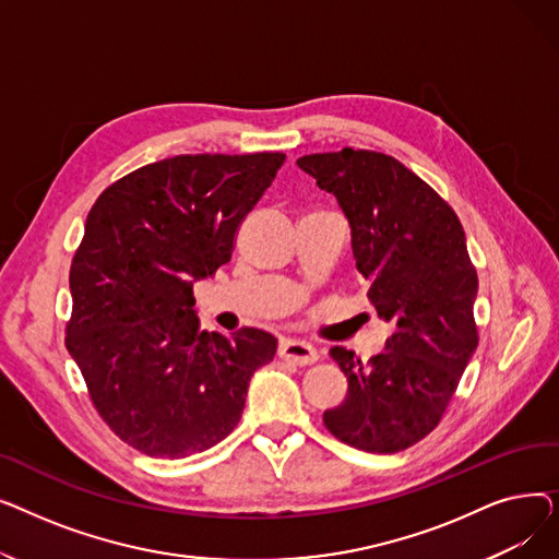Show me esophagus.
<instances>
[{
	"label": "esophagus",
	"mask_w": 559,
	"mask_h": 559,
	"mask_svg": "<svg viewBox=\"0 0 559 559\" xmlns=\"http://www.w3.org/2000/svg\"><path fill=\"white\" fill-rule=\"evenodd\" d=\"M278 356L292 365H314L317 362V348L308 342H299V340H283L278 344Z\"/></svg>",
	"instance_id": "esophagus-1"
}]
</instances>
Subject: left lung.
<instances>
[{
    "label": "left lung",
    "mask_w": 559,
    "mask_h": 559,
    "mask_svg": "<svg viewBox=\"0 0 559 559\" xmlns=\"http://www.w3.org/2000/svg\"><path fill=\"white\" fill-rule=\"evenodd\" d=\"M297 165L337 199L367 297L392 326L385 350L369 365L344 346L331 348L348 390L324 424L354 449L399 453L442 419L478 346V276L462 224L392 156L346 146Z\"/></svg>",
    "instance_id": "1"
}]
</instances>
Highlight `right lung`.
Instances as JSON below:
<instances>
[{
    "label": "right lung",
    "instance_id": "obj_1",
    "mask_svg": "<svg viewBox=\"0 0 559 559\" xmlns=\"http://www.w3.org/2000/svg\"><path fill=\"white\" fill-rule=\"evenodd\" d=\"M283 160L165 158L106 188L87 213L66 346L102 419L144 455L181 460L219 444L253 371L276 354V337L258 329L201 331L192 287L230 260Z\"/></svg>",
    "mask_w": 559,
    "mask_h": 559
}]
</instances>
